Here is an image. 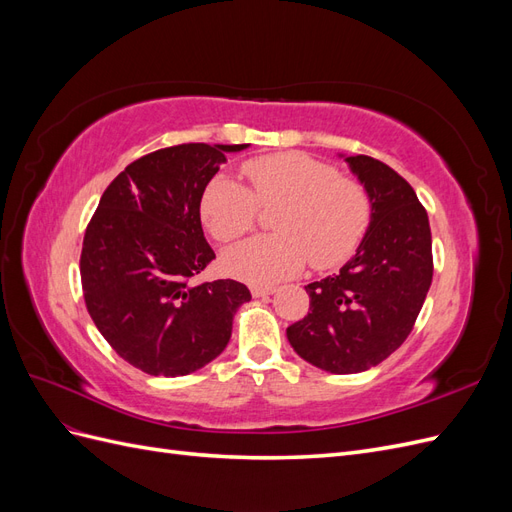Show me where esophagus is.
Listing matches in <instances>:
<instances>
[{
	"label": "esophagus",
	"instance_id": "34e87169",
	"mask_svg": "<svg viewBox=\"0 0 512 512\" xmlns=\"http://www.w3.org/2000/svg\"><path fill=\"white\" fill-rule=\"evenodd\" d=\"M275 288L273 286H252V297L260 299V297H269V294H273Z\"/></svg>",
	"mask_w": 512,
	"mask_h": 512
}]
</instances>
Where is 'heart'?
<instances>
[{
  "mask_svg": "<svg viewBox=\"0 0 512 512\" xmlns=\"http://www.w3.org/2000/svg\"><path fill=\"white\" fill-rule=\"evenodd\" d=\"M243 183L218 175L200 198V218L213 239L230 243L256 226L260 207L277 209V235L243 241L222 256L235 280L269 286L297 275L309 260L318 271L335 269L359 250L371 224L363 183L301 151L258 156L243 164Z\"/></svg>",
  "mask_w": 512,
  "mask_h": 512,
  "instance_id": "b5f03b06",
  "label": "heart"
}]
</instances>
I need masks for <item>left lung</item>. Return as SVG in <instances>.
I'll use <instances>...</instances> for the list:
<instances>
[{
  "label": "left lung",
  "mask_w": 512,
  "mask_h": 512,
  "mask_svg": "<svg viewBox=\"0 0 512 512\" xmlns=\"http://www.w3.org/2000/svg\"><path fill=\"white\" fill-rule=\"evenodd\" d=\"M371 200V224L337 275L307 284L309 312L286 329L301 359L359 374L410 335L433 277L431 228L412 185L369 156L346 158Z\"/></svg>",
  "instance_id": "8db88e82"
}]
</instances>
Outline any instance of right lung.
Wrapping results in <instances>:
<instances>
[{"label": "right lung", "mask_w": 512, "mask_h": 512, "mask_svg": "<svg viewBox=\"0 0 512 512\" xmlns=\"http://www.w3.org/2000/svg\"><path fill=\"white\" fill-rule=\"evenodd\" d=\"M245 147L188 143L147 153L111 181L87 224V312L121 359L149 376H188L211 363L252 299L235 280L190 282L215 258L200 198L226 153Z\"/></svg>", "instance_id": "obj_1"}]
</instances>
